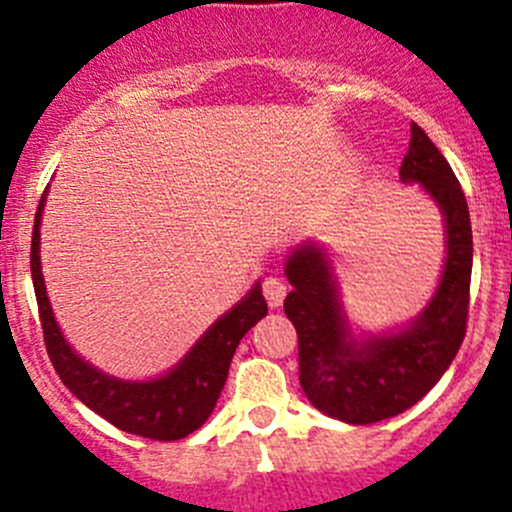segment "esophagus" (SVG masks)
I'll list each match as a JSON object with an SVG mask.
<instances>
[{
	"mask_svg": "<svg viewBox=\"0 0 512 512\" xmlns=\"http://www.w3.org/2000/svg\"><path fill=\"white\" fill-rule=\"evenodd\" d=\"M262 292H265L267 304L275 309V307H282V302H285L287 285L282 280H277V277H267V280L262 282Z\"/></svg>",
	"mask_w": 512,
	"mask_h": 512,
	"instance_id": "esophagus-1",
	"label": "esophagus"
}]
</instances>
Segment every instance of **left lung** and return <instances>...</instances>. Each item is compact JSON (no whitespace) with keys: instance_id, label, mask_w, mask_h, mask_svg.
Segmentation results:
<instances>
[{"instance_id":"8db88e82","label":"left lung","mask_w":512,"mask_h":512,"mask_svg":"<svg viewBox=\"0 0 512 512\" xmlns=\"http://www.w3.org/2000/svg\"><path fill=\"white\" fill-rule=\"evenodd\" d=\"M401 183H418L441 210L446 262L431 302L411 324L354 334L327 252L302 242L287 255L285 299L299 339V384L314 409L354 426L404 414L438 384L466 337L473 232L466 195L421 126L411 123Z\"/></svg>"}]
</instances>
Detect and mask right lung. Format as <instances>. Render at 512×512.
<instances>
[{"instance_id": "add662e5", "label": "right lung", "mask_w": 512, "mask_h": 512, "mask_svg": "<svg viewBox=\"0 0 512 512\" xmlns=\"http://www.w3.org/2000/svg\"><path fill=\"white\" fill-rule=\"evenodd\" d=\"M46 193L49 188L41 195L34 218L32 280L46 352H49L56 374L61 376L64 386L76 399L84 401L91 411L106 418L108 423L133 433V436L153 438V441H178V438L198 431L218 404L237 344L267 314L262 285L255 282V287L235 307L227 309L223 317L215 319L213 327L165 374L148 381H126L106 374L69 347L56 324L54 312H51L49 297H46L39 257V227Z\"/></svg>"}]
</instances>
